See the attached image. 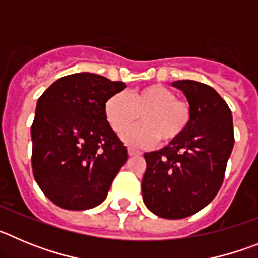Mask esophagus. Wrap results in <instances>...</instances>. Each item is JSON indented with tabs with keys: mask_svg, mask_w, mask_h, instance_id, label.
I'll list each match as a JSON object with an SVG mask.
<instances>
[{
	"mask_svg": "<svg viewBox=\"0 0 258 258\" xmlns=\"http://www.w3.org/2000/svg\"><path fill=\"white\" fill-rule=\"evenodd\" d=\"M127 154H129V156H138V155H141V152L137 151V150L129 149L127 150Z\"/></svg>",
	"mask_w": 258,
	"mask_h": 258,
	"instance_id": "obj_1",
	"label": "esophagus"
}]
</instances>
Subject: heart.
I'll list each match as a JSON object with an SVG mask.
<instances>
[{"mask_svg": "<svg viewBox=\"0 0 258 258\" xmlns=\"http://www.w3.org/2000/svg\"><path fill=\"white\" fill-rule=\"evenodd\" d=\"M104 113L115 132H121L141 115V124L121 133L122 142L137 149L154 146L157 140L163 145L174 142L191 120L188 104L175 99L174 93L161 85L143 86L127 95H111L104 104Z\"/></svg>", "mask_w": 258, "mask_h": 258, "instance_id": "obj_1", "label": "heart"}]
</instances>
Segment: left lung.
Wrapping results in <instances>:
<instances>
[{
    "label": "left lung",
    "instance_id": "left-lung-1",
    "mask_svg": "<svg viewBox=\"0 0 258 258\" xmlns=\"http://www.w3.org/2000/svg\"><path fill=\"white\" fill-rule=\"evenodd\" d=\"M188 102L191 120L178 140L146 152L145 206L168 220L188 217L217 195L234 147L229 106L213 88L192 80L172 83Z\"/></svg>",
    "mask_w": 258,
    "mask_h": 258
}]
</instances>
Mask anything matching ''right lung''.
<instances>
[{
	"label": "right lung",
	"mask_w": 258,
	"mask_h": 258,
	"mask_svg": "<svg viewBox=\"0 0 258 258\" xmlns=\"http://www.w3.org/2000/svg\"><path fill=\"white\" fill-rule=\"evenodd\" d=\"M125 88L121 81L80 72L56 80L38 98L32 169L41 191L60 208L99 206L126 163V147L104 113L107 99Z\"/></svg>",
	"instance_id": "1"
}]
</instances>
